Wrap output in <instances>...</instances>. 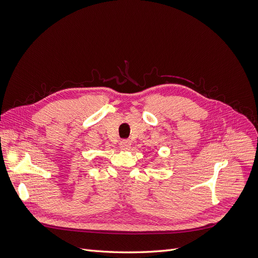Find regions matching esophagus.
<instances>
[{
	"mask_svg": "<svg viewBox=\"0 0 258 258\" xmlns=\"http://www.w3.org/2000/svg\"><path fill=\"white\" fill-rule=\"evenodd\" d=\"M119 147L122 151H128L131 147V142L129 141V140H122V141H120V143H119Z\"/></svg>",
	"mask_w": 258,
	"mask_h": 258,
	"instance_id": "1",
	"label": "esophagus"
}]
</instances>
